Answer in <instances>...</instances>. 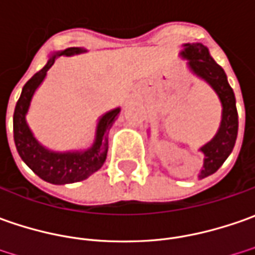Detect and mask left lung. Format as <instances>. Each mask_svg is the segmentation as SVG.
<instances>
[{"label": "left lung", "instance_id": "left-lung-1", "mask_svg": "<svg viewBox=\"0 0 255 255\" xmlns=\"http://www.w3.org/2000/svg\"><path fill=\"white\" fill-rule=\"evenodd\" d=\"M180 55L189 59L188 65L193 73H196L213 87L223 106L222 124L217 134L210 142L200 148V151L205 154L203 168L199 175L202 179L215 173L223 165L227 156L232 154L239 131V114L236 109V97L227 82V76L222 66H219L210 56L209 49L202 43H186Z\"/></svg>", "mask_w": 255, "mask_h": 255}]
</instances>
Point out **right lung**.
Wrapping results in <instances>:
<instances>
[{"mask_svg": "<svg viewBox=\"0 0 255 255\" xmlns=\"http://www.w3.org/2000/svg\"><path fill=\"white\" fill-rule=\"evenodd\" d=\"M84 52L80 48H69L59 52L50 57L46 66L42 67L31 79L25 83L21 93L19 100L16 101L15 111H13V141L19 156L32 171L35 172L40 179L46 180L53 185H65L73 183L79 180H84L92 173L99 171L107 156L109 149V131L113 123L119 116L120 109L109 111L104 114L99 121L96 141L90 149L84 152H52L35 139L31 129L26 124L25 114L29 109L32 96L38 86L45 79L46 72L55 63L56 56H70Z\"/></svg>", "mask_w": 255, "mask_h": 255, "instance_id": "add662e5", "label": "right lung"}]
</instances>
